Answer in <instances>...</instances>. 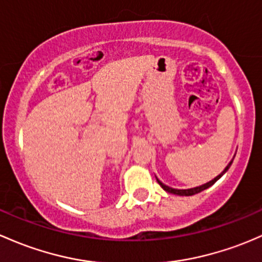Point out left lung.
Returning a JSON list of instances; mask_svg holds the SVG:
<instances>
[{
	"instance_id": "1",
	"label": "left lung",
	"mask_w": 262,
	"mask_h": 262,
	"mask_svg": "<svg viewBox=\"0 0 262 262\" xmlns=\"http://www.w3.org/2000/svg\"><path fill=\"white\" fill-rule=\"evenodd\" d=\"M230 164H228V166H230ZM228 166L226 167V169H227ZM220 176H221V174H220ZM216 178H214V180L210 181V182H207V183L203 184V186L196 187V188H189V189H172V188H168L167 186H163V184H162V183L161 184H162V187H163V189H166V191H168V189H170V192H173V193H176V194H180V196H192V194H196V193H198V192L203 191V189H207L208 187L211 186V184H213V182L216 181Z\"/></svg>"
}]
</instances>
